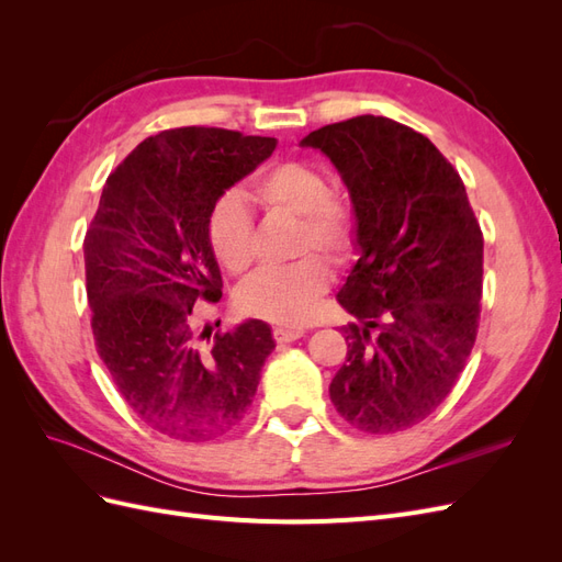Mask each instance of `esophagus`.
Returning <instances> with one entry per match:
<instances>
[{
    "label": "esophagus",
    "instance_id": "esophagus-1",
    "mask_svg": "<svg viewBox=\"0 0 562 562\" xmlns=\"http://www.w3.org/2000/svg\"><path fill=\"white\" fill-rule=\"evenodd\" d=\"M304 335V328L300 326H277L274 328V339L277 342H295Z\"/></svg>",
    "mask_w": 562,
    "mask_h": 562
}]
</instances>
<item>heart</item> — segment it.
<instances>
[{"label": "heart", "instance_id": "obj_1", "mask_svg": "<svg viewBox=\"0 0 562 562\" xmlns=\"http://www.w3.org/2000/svg\"><path fill=\"white\" fill-rule=\"evenodd\" d=\"M250 196L267 213L297 217L293 252L312 250L330 262H342L353 244V213L345 196L328 190V180L316 166L281 161L265 168L252 180ZM209 241L217 262L232 274H246L255 260L252 220L241 196L227 194L209 217ZM328 267L307 255L288 267L267 269L239 288L236 304L248 316L274 323H295L310 314L328 291Z\"/></svg>", "mask_w": 562, "mask_h": 562}]
</instances>
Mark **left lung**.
<instances>
[{"label": "left lung", "mask_w": 562, "mask_h": 562, "mask_svg": "<svg viewBox=\"0 0 562 562\" xmlns=\"http://www.w3.org/2000/svg\"><path fill=\"white\" fill-rule=\"evenodd\" d=\"M347 184L359 260L337 302L347 363L330 401L351 427L396 434L427 419L467 366L481 318L483 234L436 145L386 116H353L300 140Z\"/></svg>", "instance_id": "obj_1"}]
</instances>
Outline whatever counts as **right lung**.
<instances>
[{
  "label": "right lung",
  "mask_w": 562,
  "mask_h": 562,
  "mask_svg": "<svg viewBox=\"0 0 562 562\" xmlns=\"http://www.w3.org/2000/svg\"><path fill=\"white\" fill-rule=\"evenodd\" d=\"M277 138L184 126L143 140L116 166L83 239L100 359L147 427L187 443L244 419L274 349L265 321L215 333L192 326L194 302L223 297L209 217Z\"/></svg>",
  "instance_id": "add662e5"
}]
</instances>
